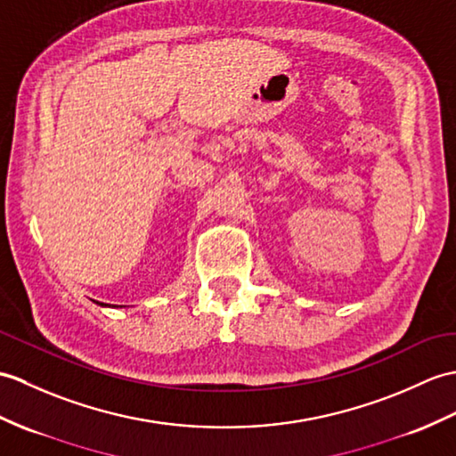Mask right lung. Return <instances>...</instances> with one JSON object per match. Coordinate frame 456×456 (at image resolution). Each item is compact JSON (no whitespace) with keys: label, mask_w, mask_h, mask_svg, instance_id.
<instances>
[{"label":"right lung","mask_w":456,"mask_h":456,"mask_svg":"<svg viewBox=\"0 0 456 456\" xmlns=\"http://www.w3.org/2000/svg\"><path fill=\"white\" fill-rule=\"evenodd\" d=\"M104 306H107V305H104ZM120 306H124V305H120Z\"/></svg>","instance_id":"right-lung-1"}]
</instances>
